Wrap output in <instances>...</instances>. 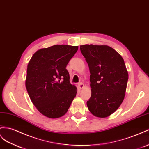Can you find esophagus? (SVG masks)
Here are the masks:
<instances>
[{"label":"esophagus","mask_w":149,"mask_h":149,"mask_svg":"<svg viewBox=\"0 0 149 149\" xmlns=\"http://www.w3.org/2000/svg\"><path fill=\"white\" fill-rule=\"evenodd\" d=\"M78 87H79V88L80 89H83V88H84V84H82V83H79V84H78Z\"/></svg>","instance_id":"esophagus-1"}]
</instances>
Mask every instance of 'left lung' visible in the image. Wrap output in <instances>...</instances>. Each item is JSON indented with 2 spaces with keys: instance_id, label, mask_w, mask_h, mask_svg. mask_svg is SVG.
Returning a JSON list of instances; mask_svg holds the SVG:
<instances>
[{
  "instance_id": "8db88e82",
  "label": "left lung",
  "mask_w": 149,
  "mask_h": 149,
  "mask_svg": "<svg viewBox=\"0 0 149 149\" xmlns=\"http://www.w3.org/2000/svg\"><path fill=\"white\" fill-rule=\"evenodd\" d=\"M90 71L91 96L87 106L94 116L106 118L115 112L124 98L128 79L123 58L107 45L80 46Z\"/></svg>"
}]
</instances>
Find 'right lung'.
<instances>
[{
    "mask_svg": "<svg viewBox=\"0 0 149 149\" xmlns=\"http://www.w3.org/2000/svg\"><path fill=\"white\" fill-rule=\"evenodd\" d=\"M78 46L56 45L38 49L28 65L26 87L33 104L43 115L58 118L65 114L77 94L70 83L67 65Z\"/></svg>",
    "mask_w": 149,
    "mask_h": 149,
    "instance_id": "right-lung-1",
    "label": "right lung"
}]
</instances>
